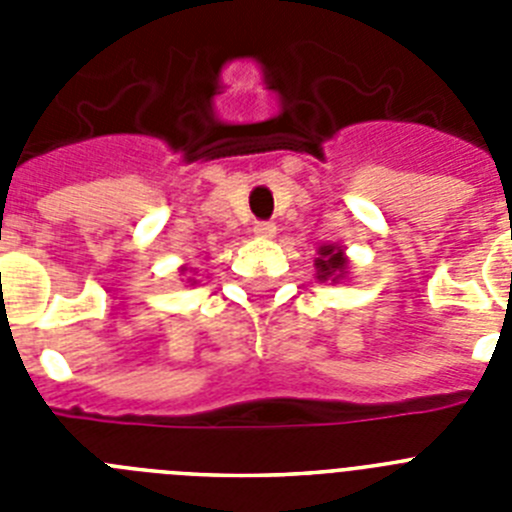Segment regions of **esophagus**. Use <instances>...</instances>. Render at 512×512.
<instances>
[{
    "instance_id": "obj_1",
    "label": "esophagus",
    "mask_w": 512,
    "mask_h": 512,
    "mask_svg": "<svg viewBox=\"0 0 512 512\" xmlns=\"http://www.w3.org/2000/svg\"><path fill=\"white\" fill-rule=\"evenodd\" d=\"M253 233L259 235V238H274V235H277V225L264 223V220H261V223L253 225Z\"/></svg>"
}]
</instances>
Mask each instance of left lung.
<instances>
[{
	"mask_svg": "<svg viewBox=\"0 0 512 512\" xmlns=\"http://www.w3.org/2000/svg\"><path fill=\"white\" fill-rule=\"evenodd\" d=\"M315 269H318L320 282H341L348 274V259L341 246L328 243V246L318 248V259H315Z\"/></svg>",
	"mask_w": 512,
	"mask_h": 512,
	"instance_id": "obj_1",
	"label": "left lung"
}]
</instances>
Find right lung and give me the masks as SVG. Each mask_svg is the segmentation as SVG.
I'll return each instance as SVG.
<instances>
[{"instance_id":"right-lung-1","label":"right lung","mask_w":512,"mask_h":512,"mask_svg":"<svg viewBox=\"0 0 512 512\" xmlns=\"http://www.w3.org/2000/svg\"><path fill=\"white\" fill-rule=\"evenodd\" d=\"M182 271H187V269H182Z\"/></svg>"}]
</instances>
